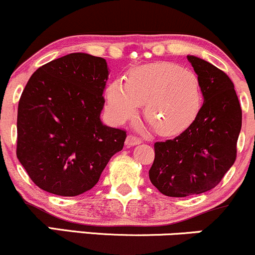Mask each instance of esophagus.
Listing matches in <instances>:
<instances>
[{
    "label": "esophagus",
    "instance_id": "34e87169",
    "mask_svg": "<svg viewBox=\"0 0 255 255\" xmlns=\"http://www.w3.org/2000/svg\"><path fill=\"white\" fill-rule=\"evenodd\" d=\"M125 144L128 147H132V145H137V144H141V139L137 138V137L132 136V135H128L125 139Z\"/></svg>",
    "mask_w": 255,
    "mask_h": 255
}]
</instances>
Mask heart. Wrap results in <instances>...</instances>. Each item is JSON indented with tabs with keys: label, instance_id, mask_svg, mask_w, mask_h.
<instances>
[{
	"label": "heart",
	"instance_id": "1",
	"mask_svg": "<svg viewBox=\"0 0 255 255\" xmlns=\"http://www.w3.org/2000/svg\"><path fill=\"white\" fill-rule=\"evenodd\" d=\"M106 111L116 124L133 118L144 104V117L160 135L187 130L202 106V91L194 72L173 62H155L130 70L125 83L111 82L105 90Z\"/></svg>",
	"mask_w": 255,
	"mask_h": 255
}]
</instances>
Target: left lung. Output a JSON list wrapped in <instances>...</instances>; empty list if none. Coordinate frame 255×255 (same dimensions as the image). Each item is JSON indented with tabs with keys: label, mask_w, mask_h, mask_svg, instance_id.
<instances>
[{
	"label": "left lung",
	"mask_w": 255,
	"mask_h": 255,
	"mask_svg": "<svg viewBox=\"0 0 255 255\" xmlns=\"http://www.w3.org/2000/svg\"><path fill=\"white\" fill-rule=\"evenodd\" d=\"M201 85L204 104L196 119L173 139L154 144L149 170L166 196L184 197L213 189L236 159L242 111L231 79L204 59L187 55Z\"/></svg>",
	"instance_id": "obj_1"
}]
</instances>
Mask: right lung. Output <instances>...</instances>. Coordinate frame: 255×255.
<instances>
[{
    "instance_id": "1",
    "label": "right lung",
    "mask_w": 255,
    "mask_h": 255,
    "mask_svg": "<svg viewBox=\"0 0 255 255\" xmlns=\"http://www.w3.org/2000/svg\"><path fill=\"white\" fill-rule=\"evenodd\" d=\"M105 59L72 53L39 67L18 106L16 156L32 182L77 196L99 182L127 132L101 122L108 79Z\"/></svg>"
}]
</instances>
